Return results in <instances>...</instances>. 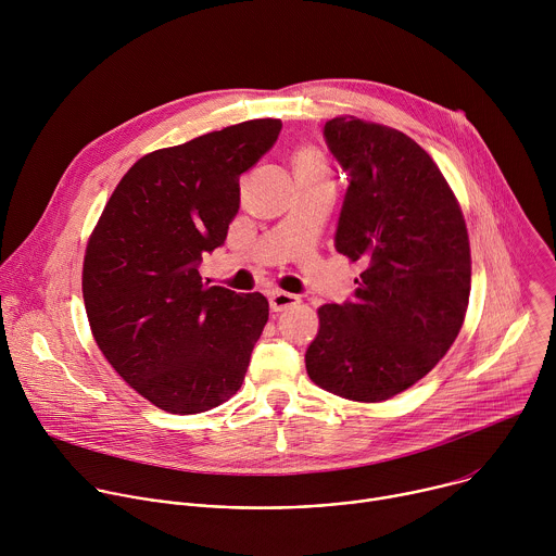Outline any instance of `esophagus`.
Masks as SVG:
<instances>
[{
  "mask_svg": "<svg viewBox=\"0 0 556 556\" xmlns=\"http://www.w3.org/2000/svg\"><path fill=\"white\" fill-rule=\"evenodd\" d=\"M268 301H270V309L273 312H283L292 305L299 303V296L296 294H290V292H283V290H273L268 294Z\"/></svg>",
  "mask_w": 556,
  "mask_h": 556,
  "instance_id": "obj_1",
  "label": "esophagus"
}]
</instances>
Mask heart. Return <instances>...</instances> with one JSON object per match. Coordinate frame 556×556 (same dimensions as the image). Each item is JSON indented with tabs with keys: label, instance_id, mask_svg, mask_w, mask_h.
Returning <instances> with one entry per match:
<instances>
[{
	"label": "heart",
	"instance_id": "obj_1",
	"mask_svg": "<svg viewBox=\"0 0 556 556\" xmlns=\"http://www.w3.org/2000/svg\"><path fill=\"white\" fill-rule=\"evenodd\" d=\"M294 174L296 178H319L328 180L330 165L326 161V155L314 149V147H303L294 153Z\"/></svg>",
	"mask_w": 556,
	"mask_h": 556
}]
</instances>
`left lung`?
I'll return each mask as SVG.
<instances>
[{
    "mask_svg": "<svg viewBox=\"0 0 556 556\" xmlns=\"http://www.w3.org/2000/svg\"><path fill=\"white\" fill-rule=\"evenodd\" d=\"M324 136L350 176L334 247L363 273L352 301L319 307L305 369L341 399L382 403L427 376L462 330L466 222L433 157L407 134L337 116Z\"/></svg>",
    "mask_w": 556,
    "mask_h": 556,
    "instance_id": "obj_1",
    "label": "left lung"
}]
</instances>
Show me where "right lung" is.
<instances>
[{
	"instance_id": "add662e5",
	"label": "right lung",
	"mask_w": 556,
	"mask_h": 556,
	"mask_svg": "<svg viewBox=\"0 0 556 556\" xmlns=\"http://www.w3.org/2000/svg\"><path fill=\"white\" fill-rule=\"evenodd\" d=\"M279 131V118H257L142 155L90 235L84 301L94 341L157 409L202 414L244 382L268 301L206 286L198 266L224 244L240 176Z\"/></svg>"
}]
</instances>
